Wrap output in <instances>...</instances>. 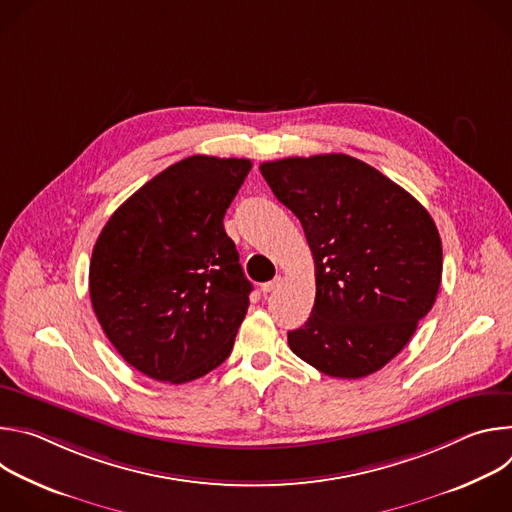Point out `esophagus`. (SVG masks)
I'll use <instances>...</instances> for the list:
<instances>
[{
  "mask_svg": "<svg viewBox=\"0 0 512 512\" xmlns=\"http://www.w3.org/2000/svg\"><path fill=\"white\" fill-rule=\"evenodd\" d=\"M279 283H281V275H275L271 281L261 283V291H263V294H269V291H273Z\"/></svg>",
  "mask_w": 512,
  "mask_h": 512,
  "instance_id": "obj_1",
  "label": "esophagus"
}]
</instances>
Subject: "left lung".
Instances as JSON below:
<instances>
[{
	"label": "left lung",
	"instance_id": "8db88e82",
	"mask_svg": "<svg viewBox=\"0 0 512 512\" xmlns=\"http://www.w3.org/2000/svg\"><path fill=\"white\" fill-rule=\"evenodd\" d=\"M304 227L316 265L312 316L289 348L328 377L360 379L395 358L431 310L442 239L399 184L346 154L259 166Z\"/></svg>",
	"mask_w": 512,
	"mask_h": 512
}]
</instances>
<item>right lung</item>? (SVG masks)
Segmentation results:
<instances>
[{"mask_svg":"<svg viewBox=\"0 0 512 512\" xmlns=\"http://www.w3.org/2000/svg\"><path fill=\"white\" fill-rule=\"evenodd\" d=\"M251 166L184 158L103 227L89 267L91 304L111 344L145 377L182 385L231 354L253 285L223 218Z\"/></svg>","mask_w":512,"mask_h":512,"instance_id":"right-lung-1","label":"right lung"}]
</instances>
